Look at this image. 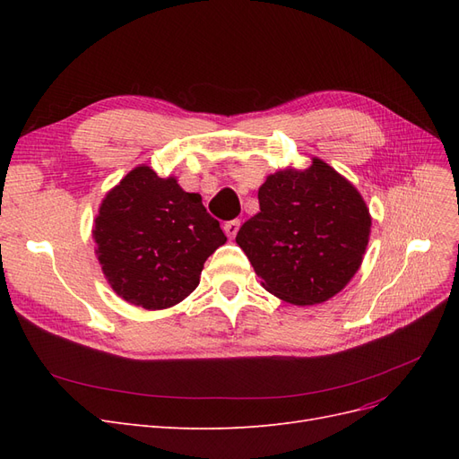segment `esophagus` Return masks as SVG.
Instances as JSON below:
<instances>
[{
	"label": "esophagus",
	"instance_id": "1",
	"mask_svg": "<svg viewBox=\"0 0 459 459\" xmlns=\"http://www.w3.org/2000/svg\"><path fill=\"white\" fill-rule=\"evenodd\" d=\"M239 228H241V221L239 220H230V221H226V224H224V231H226V235H228L230 239H233L235 235H238Z\"/></svg>",
	"mask_w": 459,
	"mask_h": 459
}]
</instances>
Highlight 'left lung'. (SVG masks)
<instances>
[{"instance_id":"1","label":"left lung","mask_w":459,"mask_h":459,"mask_svg":"<svg viewBox=\"0 0 459 459\" xmlns=\"http://www.w3.org/2000/svg\"><path fill=\"white\" fill-rule=\"evenodd\" d=\"M258 203L260 212L245 221L235 241L268 293L310 307L335 297L362 266L369 208L322 159L312 157L308 169L270 174Z\"/></svg>"}]
</instances>
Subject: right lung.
Here are the masks:
<instances>
[{
    "label": "right lung",
    "instance_id": "1",
    "mask_svg": "<svg viewBox=\"0 0 459 459\" xmlns=\"http://www.w3.org/2000/svg\"><path fill=\"white\" fill-rule=\"evenodd\" d=\"M91 233L108 285L145 310L170 308L189 297L206 258L226 243L199 193L145 164L107 191Z\"/></svg>",
    "mask_w": 459,
    "mask_h": 459
}]
</instances>
